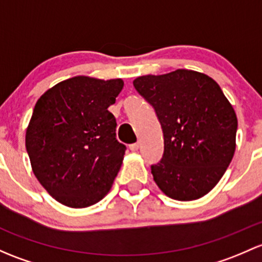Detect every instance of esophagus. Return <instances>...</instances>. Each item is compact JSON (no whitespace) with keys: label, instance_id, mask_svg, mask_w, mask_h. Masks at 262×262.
Wrapping results in <instances>:
<instances>
[{"label":"esophagus","instance_id":"esophagus-1","mask_svg":"<svg viewBox=\"0 0 262 262\" xmlns=\"http://www.w3.org/2000/svg\"><path fill=\"white\" fill-rule=\"evenodd\" d=\"M139 142H137V143H133V144H130L129 145V149L132 150V152H137V150L139 149Z\"/></svg>","mask_w":262,"mask_h":262}]
</instances>
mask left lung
Returning <instances> with one entry per match:
<instances>
[{"mask_svg":"<svg viewBox=\"0 0 262 262\" xmlns=\"http://www.w3.org/2000/svg\"><path fill=\"white\" fill-rule=\"evenodd\" d=\"M133 85L156 110L163 130V157L150 167L157 186L177 201L207 194L236 149L237 117L220 85L186 69L139 76Z\"/></svg>","mask_w":262,"mask_h":262,"instance_id":"8db88e82","label":"left lung"}]
</instances>
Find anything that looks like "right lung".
Masks as SVG:
<instances>
[{
    "mask_svg": "<svg viewBox=\"0 0 262 262\" xmlns=\"http://www.w3.org/2000/svg\"><path fill=\"white\" fill-rule=\"evenodd\" d=\"M123 86L122 79L74 76L37 100L26 150L41 186L61 205L89 207L112 188L126 148L115 138L108 108Z\"/></svg>",
    "mask_w": 262,
    "mask_h": 262,
    "instance_id": "add662e5",
    "label": "right lung"
}]
</instances>
